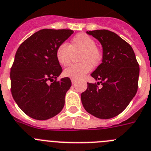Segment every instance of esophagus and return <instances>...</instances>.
I'll list each match as a JSON object with an SVG mask.
<instances>
[{
	"instance_id": "1",
	"label": "esophagus",
	"mask_w": 151,
	"mask_h": 151,
	"mask_svg": "<svg viewBox=\"0 0 151 151\" xmlns=\"http://www.w3.org/2000/svg\"><path fill=\"white\" fill-rule=\"evenodd\" d=\"M71 81H72V84H73V85H75V84L76 83V81L75 79H71Z\"/></svg>"
}]
</instances>
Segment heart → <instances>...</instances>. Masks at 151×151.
<instances>
[{"label":"heart","instance_id":"1","mask_svg":"<svg viewBox=\"0 0 151 151\" xmlns=\"http://www.w3.org/2000/svg\"><path fill=\"white\" fill-rule=\"evenodd\" d=\"M80 52L78 60L81 63L73 64L63 71L65 76L72 79H81L102 60V52L91 36L84 33L78 34L70 41L69 45L61 43L56 49V58L61 66L70 64L72 52Z\"/></svg>","mask_w":151,"mask_h":151}]
</instances>
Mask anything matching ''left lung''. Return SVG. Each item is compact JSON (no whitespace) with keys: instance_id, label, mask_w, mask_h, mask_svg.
Returning a JSON list of instances; mask_svg holds the SVG:
<instances>
[{"instance_id":"obj_1","label":"left lung","mask_w":151,"mask_h":151,"mask_svg":"<svg viewBox=\"0 0 151 151\" xmlns=\"http://www.w3.org/2000/svg\"><path fill=\"white\" fill-rule=\"evenodd\" d=\"M103 46L102 63L91 74L103 85L88 83L81 95L85 110L100 119H109L121 114L136 94L139 65L128 42L108 30L87 31Z\"/></svg>"}]
</instances>
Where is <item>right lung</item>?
I'll return each instance as SVG.
<instances>
[{
    "label": "right lung",
    "mask_w": 151,
    "mask_h": 151,
    "mask_svg": "<svg viewBox=\"0 0 151 151\" xmlns=\"http://www.w3.org/2000/svg\"><path fill=\"white\" fill-rule=\"evenodd\" d=\"M73 32L42 29L18 48L11 67V92L19 107L29 117L43 121L63 109L72 83L68 77L57 81L63 70L56 58V49Z\"/></svg>",
    "instance_id": "add662e5"
}]
</instances>
